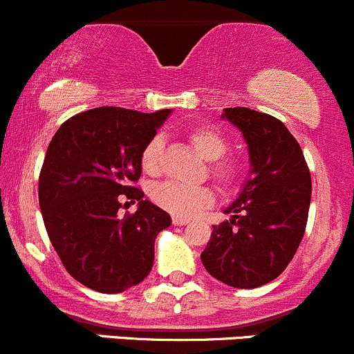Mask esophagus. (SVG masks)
Segmentation results:
<instances>
[{"mask_svg": "<svg viewBox=\"0 0 354 354\" xmlns=\"http://www.w3.org/2000/svg\"><path fill=\"white\" fill-rule=\"evenodd\" d=\"M188 223H189V219L180 218V216H173V225L174 226H185V225H188Z\"/></svg>", "mask_w": 354, "mask_h": 354, "instance_id": "34e87169", "label": "esophagus"}]
</instances>
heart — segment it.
Instances as JSON below:
<instances>
[{
	"mask_svg": "<svg viewBox=\"0 0 354 354\" xmlns=\"http://www.w3.org/2000/svg\"><path fill=\"white\" fill-rule=\"evenodd\" d=\"M188 140L194 151L211 161L209 176L223 191H233L241 181V165L233 158H225L228 151V140L213 126H198L188 133ZM163 138L154 136L141 153V169L156 176L161 171ZM153 201L160 208L180 218H189L209 208L214 203V193L208 186H183L178 183H163L151 191Z\"/></svg>",
	"mask_w": 354,
	"mask_h": 354,
	"instance_id": "b5f03b06",
	"label": "heart"
}]
</instances>
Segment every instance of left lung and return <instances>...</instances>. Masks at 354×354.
I'll return each mask as SVG.
<instances>
[{
	"instance_id": "8db88e82",
	"label": "left lung",
	"mask_w": 354,
	"mask_h": 354,
	"mask_svg": "<svg viewBox=\"0 0 354 354\" xmlns=\"http://www.w3.org/2000/svg\"><path fill=\"white\" fill-rule=\"evenodd\" d=\"M223 118L245 136L251 176L213 226L203 266L233 288H258L286 270L306 230L311 174L301 146L278 118L250 108H225Z\"/></svg>"
}]
</instances>
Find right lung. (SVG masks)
Segmentation results:
<instances>
[{"instance_id":"add662e5","label":"right lung","mask_w":354,"mask_h":354,"mask_svg":"<svg viewBox=\"0 0 354 354\" xmlns=\"http://www.w3.org/2000/svg\"><path fill=\"white\" fill-rule=\"evenodd\" d=\"M169 113L88 109L64 121L48 146L38 183L48 236L68 273L100 293L143 281L153 268L154 239L171 225L135 186L141 153ZM124 201H138V209L121 218Z\"/></svg>"}]
</instances>
